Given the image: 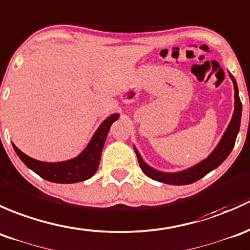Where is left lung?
Masks as SVG:
<instances>
[{"label":"left lung","instance_id":"left-lung-1","mask_svg":"<svg viewBox=\"0 0 250 250\" xmlns=\"http://www.w3.org/2000/svg\"><path fill=\"white\" fill-rule=\"evenodd\" d=\"M231 79L233 82V89H235V112H233L232 119H231L230 124H229L228 128H226L225 133H224L223 138L220 140L219 144L217 146V148L212 151L209 156L205 160L201 161L200 164L195 165L191 168H188L185 171L182 172H176V173H165V172L156 171V169L151 168L146 165L141 158L140 153L137 151V149L135 148L136 155H137L138 164H140L141 168L144 172L146 176H148L149 178L154 179V181H158L165 184H171V185H187L191 184V183L199 181L202 177H205L206 174L209 173L210 171H213L214 168H217L219 165L225 160L229 156V154L232 150L233 146H235L236 137H237V133L240 131V125H241V115H242V102L238 96V87L237 83H236L235 78L230 74Z\"/></svg>","mask_w":250,"mask_h":250}]
</instances>
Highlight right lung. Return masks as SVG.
<instances>
[{
    "label": "right lung",
    "mask_w": 250,
    "mask_h": 250,
    "mask_svg": "<svg viewBox=\"0 0 250 250\" xmlns=\"http://www.w3.org/2000/svg\"><path fill=\"white\" fill-rule=\"evenodd\" d=\"M118 118H119V114H113L108 117L97 128L94 137L91 138L83 153L77 158L63 161V163H43V161L35 160L27 156L15 146H13V148L20 160L30 169L49 182L61 183V184L83 182L94 176L95 172L99 168L100 159H101V153L107 135L109 132L110 126Z\"/></svg>",
    "instance_id": "right-lung-1"
}]
</instances>
